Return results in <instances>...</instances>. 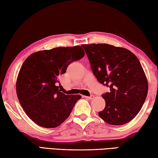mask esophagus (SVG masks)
<instances>
[{"label":"esophagus","mask_w":158,"mask_h":158,"mask_svg":"<svg viewBox=\"0 0 158 158\" xmlns=\"http://www.w3.org/2000/svg\"><path fill=\"white\" fill-rule=\"evenodd\" d=\"M84 97L86 99H89V100H93V99L94 98V95H91L90 96H84Z\"/></svg>","instance_id":"1"}]
</instances>
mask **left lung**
<instances>
[{
    "label": "left lung",
    "instance_id": "obj_1",
    "mask_svg": "<svg viewBox=\"0 0 158 158\" xmlns=\"http://www.w3.org/2000/svg\"><path fill=\"white\" fill-rule=\"evenodd\" d=\"M93 73L110 91L103 94L104 121L124 125L137 116L146 100L148 81L137 57L130 50L107 44H82Z\"/></svg>",
    "mask_w": 158,
    "mask_h": 158
}]
</instances>
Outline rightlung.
Listing matches in <instances>:
<instances>
[{
  "label": "right lung",
  "mask_w": 158,
  "mask_h": 158,
  "mask_svg": "<svg viewBox=\"0 0 158 158\" xmlns=\"http://www.w3.org/2000/svg\"><path fill=\"white\" fill-rule=\"evenodd\" d=\"M80 46L40 51L26 58L19 73V101L35 123L46 128L59 126L68 118L80 95H65L56 83L68 65L84 56Z\"/></svg>",
  "instance_id": "1"
}]
</instances>
